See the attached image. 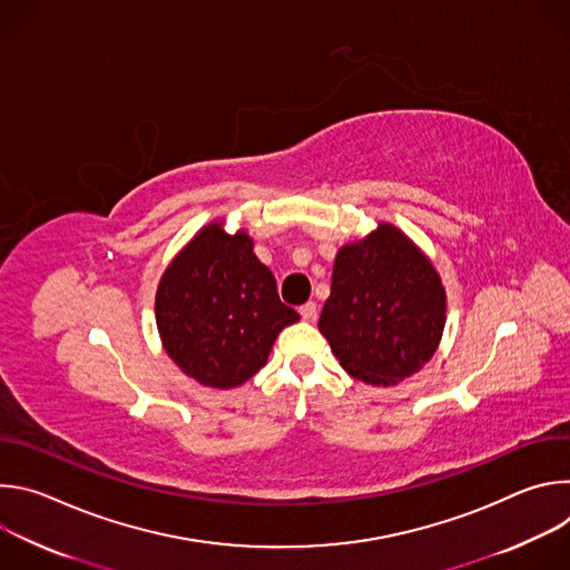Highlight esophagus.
<instances>
[{"label": "esophagus", "mask_w": 570, "mask_h": 570, "mask_svg": "<svg viewBox=\"0 0 570 570\" xmlns=\"http://www.w3.org/2000/svg\"><path fill=\"white\" fill-rule=\"evenodd\" d=\"M299 315L304 322H315L317 317V306L313 302H306L304 306H299Z\"/></svg>", "instance_id": "1"}]
</instances>
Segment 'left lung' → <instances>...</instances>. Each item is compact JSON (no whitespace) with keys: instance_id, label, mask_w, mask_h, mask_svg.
<instances>
[{"instance_id":"1","label":"left lung","mask_w":570,"mask_h":570,"mask_svg":"<svg viewBox=\"0 0 570 570\" xmlns=\"http://www.w3.org/2000/svg\"><path fill=\"white\" fill-rule=\"evenodd\" d=\"M446 293L431 259L390 223L336 255L332 295L317 330L343 370L372 385H394L435 354Z\"/></svg>"}]
</instances>
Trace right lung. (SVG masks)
I'll use <instances>...</instances> for the list:
<instances>
[{
    "label": "right lung",
    "mask_w": 570,
    "mask_h": 570,
    "mask_svg": "<svg viewBox=\"0 0 570 570\" xmlns=\"http://www.w3.org/2000/svg\"><path fill=\"white\" fill-rule=\"evenodd\" d=\"M253 238L223 223L205 225L169 264L157 286V332L171 361L200 385L236 387L268 361L275 338L297 322L282 304L273 273Z\"/></svg>",
    "instance_id": "add662e5"
}]
</instances>
